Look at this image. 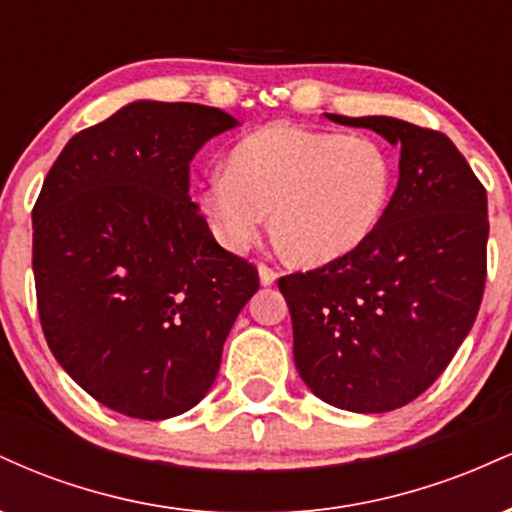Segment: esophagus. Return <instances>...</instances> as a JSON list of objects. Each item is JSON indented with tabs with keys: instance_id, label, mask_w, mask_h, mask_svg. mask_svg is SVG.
<instances>
[{
	"instance_id": "1",
	"label": "esophagus",
	"mask_w": 512,
	"mask_h": 512,
	"mask_svg": "<svg viewBox=\"0 0 512 512\" xmlns=\"http://www.w3.org/2000/svg\"><path fill=\"white\" fill-rule=\"evenodd\" d=\"M257 274H260V284L262 286H272L274 281L279 279V274H276L272 267H267V264H260V267H257Z\"/></svg>"
}]
</instances>
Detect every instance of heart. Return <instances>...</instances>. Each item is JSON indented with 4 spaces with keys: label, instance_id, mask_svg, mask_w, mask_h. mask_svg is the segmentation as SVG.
Listing matches in <instances>:
<instances>
[{
    "label": "heart",
    "instance_id": "b5f03b06",
    "mask_svg": "<svg viewBox=\"0 0 512 512\" xmlns=\"http://www.w3.org/2000/svg\"><path fill=\"white\" fill-rule=\"evenodd\" d=\"M392 185L395 163L375 139L274 122L233 146L226 173L204 185L202 207L228 250H248L269 214L286 260L320 267L378 231Z\"/></svg>",
    "mask_w": 512,
    "mask_h": 512
}]
</instances>
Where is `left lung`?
<instances>
[{"label": "left lung", "mask_w": 512, "mask_h": 512, "mask_svg": "<svg viewBox=\"0 0 512 512\" xmlns=\"http://www.w3.org/2000/svg\"><path fill=\"white\" fill-rule=\"evenodd\" d=\"M399 146L378 231L325 267L279 279L293 361L315 397L383 414L433 385L477 320L486 281V190L445 134L387 115H325Z\"/></svg>", "instance_id": "left-lung-1"}]
</instances>
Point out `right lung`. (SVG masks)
<instances>
[{"label": "right lung", "mask_w": 512, "mask_h": 512, "mask_svg": "<svg viewBox=\"0 0 512 512\" xmlns=\"http://www.w3.org/2000/svg\"><path fill=\"white\" fill-rule=\"evenodd\" d=\"M199 103L132 101L74 134L33 209L45 339L93 399L161 421L214 385L233 322L260 289L192 202L190 163L238 127Z\"/></svg>", "instance_id": "add662e5"}]
</instances>
